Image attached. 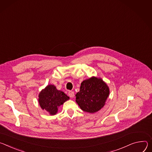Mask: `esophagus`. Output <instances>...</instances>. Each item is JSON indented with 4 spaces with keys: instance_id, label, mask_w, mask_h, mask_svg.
<instances>
[{
    "instance_id": "obj_1",
    "label": "esophagus",
    "mask_w": 152,
    "mask_h": 152,
    "mask_svg": "<svg viewBox=\"0 0 152 152\" xmlns=\"http://www.w3.org/2000/svg\"><path fill=\"white\" fill-rule=\"evenodd\" d=\"M68 95L71 98H74V92L73 91H69Z\"/></svg>"
}]
</instances>
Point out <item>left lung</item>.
I'll return each mask as SVG.
<instances>
[{"instance_id": "1", "label": "left lung", "mask_w": 152, "mask_h": 152, "mask_svg": "<svg viewBox=\"0 0 152 152\" xmlns=\"http://www.w3.org/2000/svg\"><path fill=\"white\" fill-rule=\"evenodd\" d=\"M109 92V87L102 78L92 77L81 83L75 101L83 111L95 113L103 107Z\"/></svg>"}]
</instances>
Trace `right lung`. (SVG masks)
Instances as JSON below:
<instances>
[{
    "mask_svg": "<svg viewBox=\"0 0 152 152\" xmlns=\"http://www.w3.org/2000/svg\"><path fill=\"white\" fill-rule=\"evenodd\" d=\"M69 99L63 92L57 89L54 85H48L39 95V103L43 110L54 115L58 112V108Z\"/></svg>",
    "mask_w": 152,
    "mask_h": 152,
    "instance_id": "add662e5",
    "label": "right lung"
}]
</instances>
